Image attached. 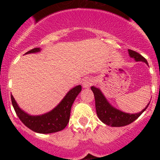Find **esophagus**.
Segmentation results:
<instances>
[{
  "label": "esophagus",
  "instance_id": "1",
  "mask_svg": "<svg viewBox=\"0 0 160 160\" xmlns=\"http://www.w3.org/2000/svg\"><path fill=\"white\" fill-rule=\"evenodd\" d=\"M93 84V81L90 78H86L82 82V87L84 88H89Z\"/></svg>",
  "mask_w": 160,
  "mask_h": 160
}]
</instances>
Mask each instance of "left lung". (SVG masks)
<instances>
[{"instance_id": "1", "label": "left lung", "mask_w": 160, "mask_h": 160, "mask_svg": "<svg viewBox=\"0 0 160 160\" xmlns=\"http://www.w3.org/2000/svg\"><path fill=\"white\" fill-rule=\"evenodd\" d=\"M128 53H129L130 57L135 59L136 62H143L147 65H148L146 59L137 52L128 49ZM90 88L94 93V98H95V107L98 117L103 123L111 126V127H123V126L131 123L140 116L150 104V102L148 103L147 107L140 112L135 113V114H129V113L121 111L111 105V103L107 101L100 89L95 87H91Z\"/></svg>"}]
</instances>
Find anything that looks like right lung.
Instances as JSON below:
<instances>
[{
  "label": "right lung",
  "mask_w": 160,
  "mask_h": 160,
  "mask_svg": "<svg viewBox=\"0 0 160 160\" xmlns=\"http://www.w3.org/2000/svg\"><path fill=\"white\" fill-rule=\"evenodd\" d=\"M40 51V48H34L26 53H38ZM81 90V85L74 87L69 90V92L66 94L57 107H54L52 111L40 115H30L25 112L20 108L12 94L11 100L17 115L28 128L37 133L49 134L60 131L66 128L70 120L72 105Z\"/></svg>",
  "instance_id": "1"
}]
</instances>
